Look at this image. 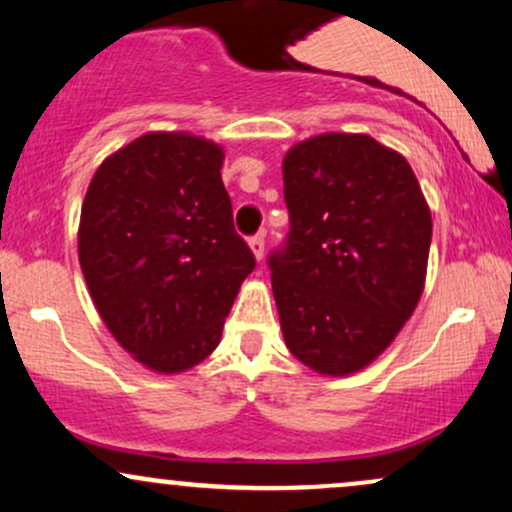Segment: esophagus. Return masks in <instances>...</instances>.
I'll return each instance as SVG.
<instances>
[{
    "label": "esophagus",
    "instance_id": "1",
    "mask_svg": "<svg viewBox=\"0 0 512 512\" xmlns=\"http://www.w3.org/2000/svg\"><path fill=\"white\" fill-rule=\"evenodd\" d=\"M250 250H252V255L257 257V260H262V257H264V236H262V233H257V236L250 238Z\"/></svg>",
    "mask_w": 512,
    "mask_h": 512
}]
</instances>
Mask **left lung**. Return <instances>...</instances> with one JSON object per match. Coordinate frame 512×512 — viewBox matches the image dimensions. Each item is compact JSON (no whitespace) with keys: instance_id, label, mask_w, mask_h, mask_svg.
<instances>
[{"instance_id":"1","label":"left lung","mask_w":512,"mask_h":512,"mask_svg":"<svg viewBox=\"0 0 512 512\" xmlns=\"http://www.w3.org/2000/svg\"><path fill=\"white\" fill-rule=\"evenodd\" d=\"M289 236L269 255L286 346L322 375L366 368L414 313L431 211L397 151L368 134H320L284 158Z\"/></svg>"}]
</instances>
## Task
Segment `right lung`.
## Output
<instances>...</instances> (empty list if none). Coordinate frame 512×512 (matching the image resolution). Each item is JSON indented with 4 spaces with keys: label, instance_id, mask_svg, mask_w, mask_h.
Wrapping results in <instances>:
<instances>
[{
    "label": "right lung",
    "instance_id": "add662e5",
    "mask_svg": "<svg viewBox=\"0 0 512 512\" xmlns=\"http://www.w3.org/2000/svg\"><path fill=\"white\" fill-rule=\"evenodd\" d=\"M219 144L151 132L105 158L88 185L79 262L113 337L158 373L197 366L255 255L233 228Z\"/></svg>",
    "mask_w": 512,
    "mask_h": 512
}]
</instances>
